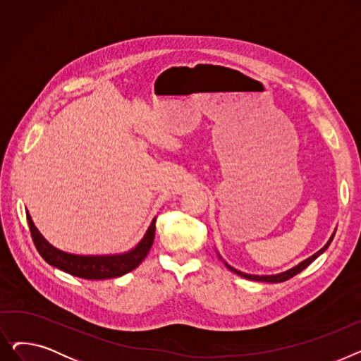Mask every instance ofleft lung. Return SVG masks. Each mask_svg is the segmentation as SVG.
<instances>
[{"instance_id": "1", "label": "left lung", "mask_w": 361, "mask_h": 361, "mask_svg": "<svg viewBox=\"0 0 361 361\" xmlns=\"http://www.w3.org/2000/svg\"><path fill=\"white\" fill-rule=\"evenodd\" d=\"M336 231V230H335ZM335 231L332 233V235H331V238L328 240V243L324 245V247H322L319 252H316L314 255H312L310 257H307V259H305L302 262H300L297 267H294V268H291V269H288V271H283V272H279V274H274V275H250V274H244V272H241V271H238V269H235V268H233V267H230L228 263H226L221 256H219V253H218V256H219V259L225 263V267L228 268L231 272H234V274H237V275H240V276H243V278H245V279H252V281H260V282H283V281H287V279H290V278H293L294 275H297V274H300L301 271H305L309 264L314 260V259H317L322 253H324L328 247H329V244H331V241L334 240V235H335Z\"/></svg>"}]
</instances>
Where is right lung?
Wrapping results in <instances>:
<instances>
[{
    "instance_id": "obj_1",
    "label": "right lung",
    "mask_w": 361,
    "mask_h": 361,
    "mask_svg": "<svg viewBox=\"0 0 361 361\" xmlns=\"http://www.w3.org/2000/svg\"><path fill=\"white\" fill-rule=\"evenodd\" d=\"M26 216L33 243L44 260L54 268H59L73 276H79L83 279H111L131 272L147 256L155 238L157 218L152 219L142 240L128 252L118 255H74L54 247L49 241L45 240L39 230L36 228L27 211Z\"/></svg>"
}]
</instances>
